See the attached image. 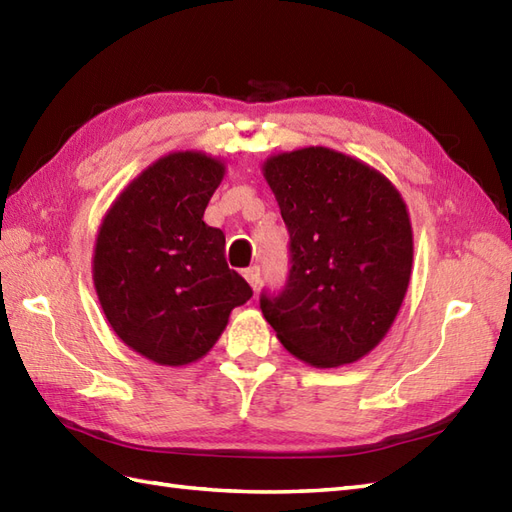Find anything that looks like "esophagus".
I'll return each instance as SVG.
<instances>
[{
	"label": "esophagus",
	"instance_id": "obj_1",
	"mask_svg": "<svg viewBox=\"0 0 512 512\" xmlns=\"http://www.w3.org/2000/svg\"><path fill=\"white\" fill-rule=\"evenodd\" d=\"M244 277H246V281L250 284V288H253L255 292L259 290V286H262V270H259V266L248 268L246 273H244Z\"/></svg>",
	"mask_w": 512,
	"mask_h": 512
}]
</instances>
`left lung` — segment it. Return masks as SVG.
<instances>
[{"label": "left lung", "mask_w": 512, "mask_h": 512, "mask_svg": "<svg viewBox=\"0 0 512 512\" xmlns=\"http://www.w3.org/2000/svg\"><path fill=\"white\" fill-rule=\"evenodd\" d=\"M290 233V277L262 312L286 350L312 367L361 361L405 301L413 231L400 191L330 147L281 151L262 165Z\"/></svg>", "instance_id": "left-lung-1"}]
</instances>
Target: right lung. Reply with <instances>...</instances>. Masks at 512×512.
<instances>
[{"instance_id": "right-lung-1", "label": "right lung", "mask_w": 512, "mask_h": 512, "mask_svg": "<svg viewBox=\"0 0 512 512\" xmlns=\"http://www.w3.org/2000/svg\"><path fill=\"white\" fill-rule=\"evenodd\" d=\"M224 173L204 151H171L116 195L96 233L92 279L105 319L156 365L200 361L253 297L226 264L224 233L204 222Z\"/></svg>"}]
</instances>
